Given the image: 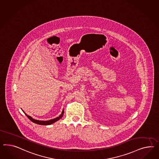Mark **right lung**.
<instances>
[{"label": "right lung", "instance_id": "1", "mask_svg": "<svg viewBox=\"0 0 159 159\" xmlns=\"http://www.w3.org/2000/svg\"><path fill=\"white\" fill-rule=\"evenodd\" d=\"M23 112L25 114L26 116H27V117L30 120V121H32L33 123H36V124H37V125H52V123H55L57 121H58V120H60V119L62 118V117L63 116V115H64V109H63V111H62V113L61 114L60 116H58V117H56L55 119H52V120H47V121H41V120H35L34 119H33L32 117H30V116H29V115H26L25 112L23 111Z\"/></svg>", "mask_w": 159, "mask_h": 159}]
</instances>
